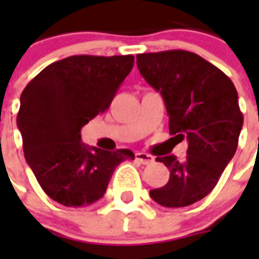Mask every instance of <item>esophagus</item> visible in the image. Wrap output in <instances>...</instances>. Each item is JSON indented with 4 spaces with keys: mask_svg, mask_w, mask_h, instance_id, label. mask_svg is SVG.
<instances>
[{
    "mask_svg": "<svg viewBox=\"0 0 259 259\" xmlns=\"http://www.w3.org/2000/svg\"><path fill=\"white\" fill-rule=\"evenodd\" d=\"M136 159L143 165H148V163L154 162V157L148 155L146 152H136Z\"/></svg>",
    "mask_w": 259,
    "mask_h": 259,
    "instance_id": "esophagus-1",
    "label": "esophagus"
}]
</instances>
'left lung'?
Masks as SVG:
<instances>
[{
  "label": "left lung",
  "instance_id": "1",
  "mask_svg": "<svg viewBox=\"0 0 259 259\" xmlns=\"http://www.w3.org/2000/svg\"><path fill=\"white\" fill-rule=\"evenodd\" d=\"M137 68L161 93L169 132L189 141L187 155L158 157L170 170L163 187L150 191L159 205L180 208L209 194L239 144L243 113L233 81L215 65L190 51L139 54Z\"/></svg>",
  "mask_w": 259,
  "mask_h": 259
}]
</instances>
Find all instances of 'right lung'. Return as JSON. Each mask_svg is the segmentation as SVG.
<instances>
[{
  "label": "right lung",
  "instance_id": "add662e5",
  "mask_svg": "<svg viewBox=\"0 0 259 259\" xmlns=\"http://www.w3.org/2000/svg\"><path fill=\"white\" fill-rule=\"evenodd\" d=\"M135 64L133 55H73L48 65L20 96L16 123L26 162L44 193L65 206L101 198L130 150L104 151L81 143L80 130L109 108Z\"/></svg>",
  "mask_w": 259,
  "mask_h": 259
}]
</instances>
